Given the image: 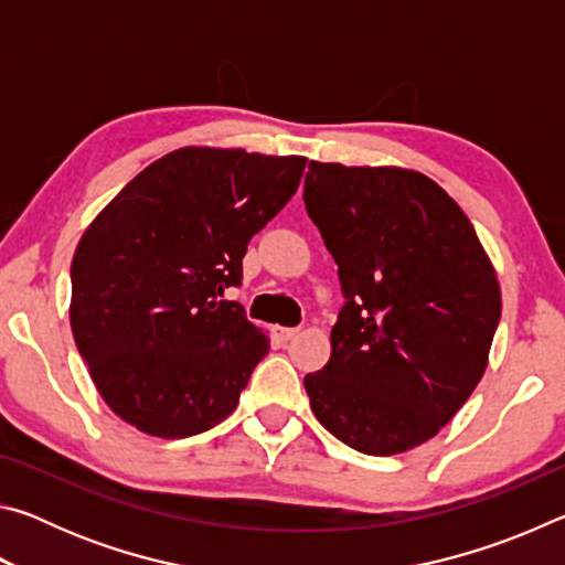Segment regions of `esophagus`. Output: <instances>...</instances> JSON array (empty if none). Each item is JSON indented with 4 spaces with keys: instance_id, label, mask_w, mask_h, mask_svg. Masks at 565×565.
Listing matches in <instances>:
<instances>
[{
    "instance_id": "34e87169",
    "label": "esophagus",
    "mask_w": 565,
    "mask_h": 565,
    "mask_svg": "<svg viewBox=\"0 0 565 565\" xmlns=\"http://www.w3.org/2000/svg\"><path fill=\"white\" fill-rule=\"evenodd\" d=\"M296 333H299V329H286V327H279L276 329V337H279L281 341H291Z\"/></svg>"
}]
</instances>
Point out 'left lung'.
I'll return each mask as SVG.
<instances>
[{"label":"left lung","mask_w":565,"mask_h":565,"mask_svg":"<svg viewBox=\"0 0 565 565\" xmlns=\"http://www.w3.org/2000/svg\"><path fill=\"white\" fill-rule=\"evenodd\" d=\"M303 202L347 303L303 386L319 424L369 456L434 438L481 381L501 286L468 216L424 174L311 161Z\"/></svg>","instance_id":"1"}]
</instances>
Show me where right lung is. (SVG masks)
Listing matches in <instances>:
<instances>
[{"label":"right lung","instance_id":"add662e5","mask_svg":"<svg viewBox=\"0 0 565 565\" xmlns=\"http://www.w3.org/2000/svg\"><path fill=\"white\" fill-rule=\"evenodd\" d=\"M303 157L184 147L139 171L79 238L72 333L121 420L196 436L238 404L269 337L234 301L254 234L299 189Z\"/></svg>","mask_w":565,"mask_h":565}]
</instances>
